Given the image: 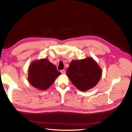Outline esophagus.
Returning a JSON list of instances; mask_svg holds the SVG:
<instances>
[{"mask_svg": "<svg viewBox=\"0 0 132 132\" xmlns=\"http://www.w3.org/2000/svg\"><path fill=\"white\" fill-rule=\"evenodd\" d=\"M61 72L62 74H65V71L64 70H61Z\"/></svg>", "mask_w": 132, "mask_h": 132, "instance_id": "1", "label": "esophagus"}]
</instances>
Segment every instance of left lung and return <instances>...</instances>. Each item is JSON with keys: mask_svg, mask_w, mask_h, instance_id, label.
Listing matches in <instances>:
<instances>
[{"mask_svg": "<svg viewBox=\"0 0 132 132\" xmlns=\"http://www.w3.org/2000/svg\"><path fill=\"white\" fill-rule=\"evenodd\" d=\"M67 75L79 90L84 91L97 84L102 71L93 58L87 57L85 59L71 61L67 69Z\"/></svg>", "mask_w": 132, "mask_h": 132, "instance_id": "8db88e82", "label": "left lung"}]
</instances>
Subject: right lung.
Wrapping results in <instances>:
<instances>
[{"mask_svg": "<svg viewBox=\"0 0 132 132\" xmlns=\"http://www.w3.org/2000/svg\"><path fill=\"white\" fill-rule=\"evenodd\" d=\"M61 73L47 59L35 61L29 69V80L31 85L40 90H46L51 86Z\"/></svg>", "mask_w": 132, "mask_h": 132, "instance_id": "add662e5", "label": "right lung"}]
</instances>
